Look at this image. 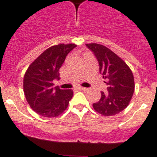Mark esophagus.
<instances>
[{
  "label": "esophagus",
  "instance_id": "1",
  "mask_svg": "<svg viewBox=\"0 0 157 157\" xmlns=\"http://www.w3.org/2000/svg\"><path fill=\"white\" fill-rule=\"evenodd\" d=\"M78 90H87V88H85V87H82V86L78 87Z\"/></svg>",
  "mask_w": 157,
  "mask_h": 157
}]
</instances>
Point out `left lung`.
Instances as JSON below:
<instances>
[{"instance_id":"8db88e82","label":"left lung","mask_w":157,"mask_h":157,"mask_svg":"<svg viewBox=\"0 0 157 157\" xmlns=\"http://www.w3.org/2000/svg\"><path fill=\"white\" fill-rule=\"evenodd\" d=\"M94 52L108 87L101 92L99 101L93 104L94 110L105 116L120 113L129 105L134 91V75L127 63L107 47L97 43L86 44Z\"/></svg>"}]
</instances>
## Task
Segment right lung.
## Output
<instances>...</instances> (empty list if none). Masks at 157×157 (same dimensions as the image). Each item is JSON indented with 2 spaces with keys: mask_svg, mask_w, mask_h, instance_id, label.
<instances>
[{
  "mask_svg": "<svg viewBox=\"0 0 157 157\" xmlns=\"http://www.w3.org/2000/svg\"><path fill=\"white\" fill-rule=\"evenodd\" d=\"M77 46L74 44H59L44 51L25 73L23 91L29 105L38 115L52 118L66 110L72 98L71 90L54 86L59 80V68L67 54Z\"/></svg>",
  "mask_w": 157,
  "mask_h": 157,
  "instance_id": "right-lung-1",
  "label": "right lung"
}]
</instances>
